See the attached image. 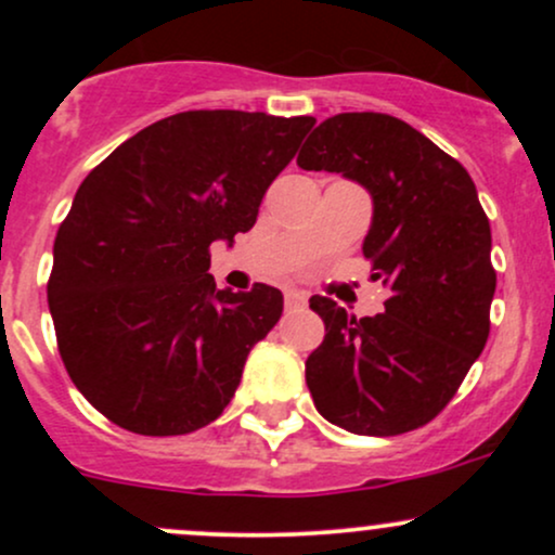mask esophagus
<instances>
[{"mask_svg":"<svg viewBox=\"0 0 555 555\" xmlns=\"http://www.w3.org/2000/svg\"><path fill=\"white\" fill-rule=\"evenodd\" d=\"M284 302H286V308H289V310L305 308V305H308V292H302V289H286V292H284Z\"/></svg>","mask_w":555,"mask_h":555,"instance_id":"esophagus-1","label":"esophagus"}]
</instances>
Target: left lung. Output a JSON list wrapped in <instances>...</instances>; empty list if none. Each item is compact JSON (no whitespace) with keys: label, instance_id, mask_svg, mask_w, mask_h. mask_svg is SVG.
I'll return each mask as SVG.
<instances>
[{"label":"left lung","instance_id":"obj_1","mask_svg":"<svg viewBox=\"0 0 555 555\" xmlns=\"http://www.w3.org/2000/svg\"><path fill=\"white\" fill-rule=\"evenodd\" d=\"M297 167L336 171L371 193L362 256L391 289L384 313L360 321L310 297L326 323L305 362L315 410L358 436L423 428L454 399L490 334L495 269L473 177L415 127L378 112L328 117Z\"/></svg>","mask_w":555,"mask_h":555}]
</instances>
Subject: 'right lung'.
<instances>
[{
	"label": "right lung",
	"mask_w": 555,
	"mask_h": 555,
	"mask_svg": "<svg viewBox=\"0 0 555 555\" xmlns=\"http://www.w3.org/2000/svg\"><path fill=\"white\" fill-rule=\"evenodd\" d=\"M313 117L195 109L114 149L75 193L54 240L49 310L69 378L140 436L214 423L282 292L219 289L211 242L253 229Z\"/></svg>",
	"instance_id": "1"
}]
</instances>
